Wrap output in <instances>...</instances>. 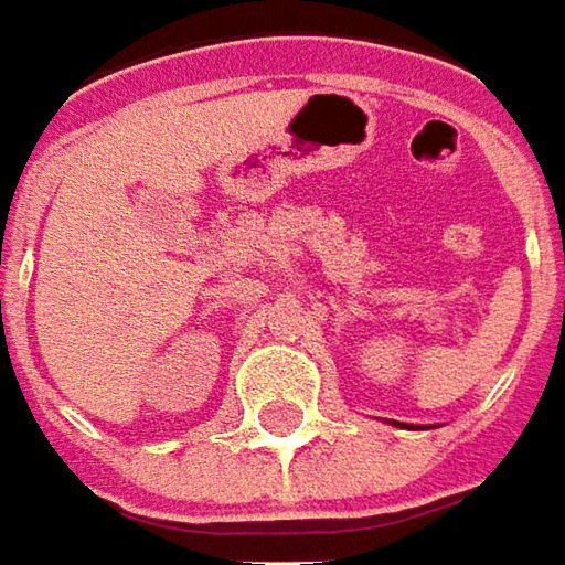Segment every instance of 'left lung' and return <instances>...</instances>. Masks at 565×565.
<instances>
[{
	"label": "left lung",
	"mask_w": 565,
	"mask_h": 565,
	"mask_svg": "<svg viewBox=\"0 0 565 565\" xmlns=\"http://www.w3.org/2000/svg\"><path fill=\"white\" fill-rule=\"evenodd\" d=\"M393 424H398V420H393ZM398 427H408V429H427V427H412V424H398Z\"/></svg>",
	"instance_id": "obj_1"
}]
</instances>
